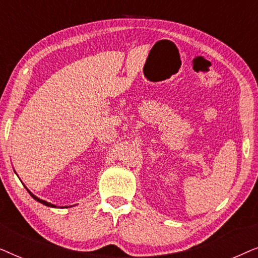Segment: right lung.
Instances as JSON below:
<instances>
[{"mask_svg": "<svg viewBox=\"0 0 258 258\" xmlns=\"http://www.w3.org/2000/svg\"><path fill=\"white\" fill-rule=\"evenodd\" d=\"M28 192H29V194H30V196H31V197H33V199H34V200H36V201H37V202H40V203H42V204H44V206H47V207L56 208V206H54V204H51V203H48V202H45V201H43V200L38 199V197H36V196H35V195H34V194H31V192L29 191V190H28ZM66 208H67V207H66Z\"/></svg>", "mask_w": 258, "mask_h": 258, "instance_id": "right-lung-1", "label": "right lung"}]
</instances>
